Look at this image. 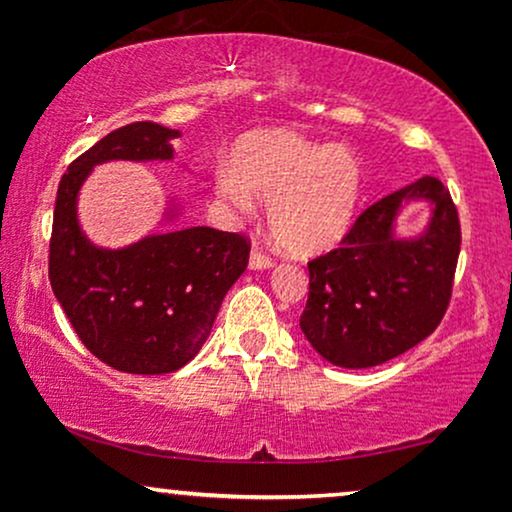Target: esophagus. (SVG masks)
I'll return each instance as SVG.
<instances>
[{
  "mask_svg": "<svg viewBox=\"0 0 512 512\" xmlns=\"http://www.w3.org/2000/svg\"><path fill=\"white\" fill-rule=\"evenodd\" d=\"M272 264H274L272 255H267V252H264L262 248H252L250 269H267V267H272Z\"/></svg>",
  "mask_w": 512,
  "mask_h": 512,
  "instance_id": "esophagus-1",
  "label": "esophagus"
}]
</instances>
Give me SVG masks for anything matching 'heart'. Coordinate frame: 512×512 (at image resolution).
Instances as JSON below:
<instances>
[{
	"label": "heart",
	"mask_w": 512,
	"mask_h": 512,
	"mask_svg": "<svg viewBox=\"0 0 512 512\" xmlns=\"http://www.w3.org/2000/svg\"><path fill=\"white\" fill-rule=\"evenodd\" d=\"M216 190L236 211H252L255 199L267 202L276 245L291 255H315L349 231L361 197V166L344 146L272 129L236 146L231 166L216 173Z\"/></svg>",
	"instance_id": "1"
}]
</instances>
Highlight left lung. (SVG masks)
I'll use <instances>...</instances> for the list:
<instances>
[{"mask_svg": "<svg viewBox=\"0 0 512 512\" xmlns=\"http://www.w3.org/2000/svg\"><path fill=\"white\" fill-rule=\"evenodd\" d=\"M404 196L437 204L432 226L416 241L391 236ZM460 243L457 207L438 178H424L370 204L339 248L308 262L303 334L317 354L342 368L380 366L404 354L443 320Z\"/></svg>", "mask_w": 512, "mask_h": 512, "instance_id": "obj_1", "label": "left lung"}]
</instances>
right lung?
Here are the masks:
<instances>
[{
	"label": "right lung",
	"instance_id": "1",
	"mask_svg": "<svg viewBox=\"0 0 512 512\" xmlns=\"http://www.w3.org/2000/svg\"><path fill=\"white\" fill-rule=\"evenodd\" d=\"M175 137L156 122L115 129L69 163L57 190L50 286L86 349L125 373H173L192 361L250 260L248 238L207 226L156 233L125 250L93 248L79 231L76 195L88 170L113 158L168 161Z\"/></svg>",
	"mask_w": 512,
	"mask_h": 512
}]
</instances>
